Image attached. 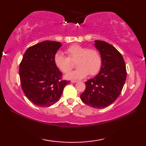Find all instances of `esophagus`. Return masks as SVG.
I'll return each mask as SVG.
<instances>
[{
  "label": "esophagus",
  "mask_w": 146,
  "mask_h": 146,
  "mask_svg": "<svg viewBox=\"0 0 146 146\" xmlns=\"http://www.w3.org/2000/svg\"><path fill=\"white\" fill-rule=\"evenodd\" d=\"M71 82L72 83H76V82H78V81H77V80H71Z\"/></svg>",
  "instance_id": "34e87169"
}]
</instances>
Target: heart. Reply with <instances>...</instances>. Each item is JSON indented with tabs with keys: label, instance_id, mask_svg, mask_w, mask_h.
Wrapping results in <instances>:
<instances>
[{
	"label": "heart",
	"instance_id": "b5f03b06",
	"mask_svg": "<svg viewBox=\"0 0 146 146\" xmlns=\"http://www.w3.org/2000/svg\"><path fill=\"white\" fill-rule=\"evenodd\" d=\"M68 56L57 53L54 56V64L59 70L68 73L72 70L75 62L77 68L66 76V78L76 80L86 77L88 75H95L102 66V57L97 49L73 44L66 49Z\"/></svg>",
	"mask_w": 146,
	"mask_h": 146
}]
</instances>
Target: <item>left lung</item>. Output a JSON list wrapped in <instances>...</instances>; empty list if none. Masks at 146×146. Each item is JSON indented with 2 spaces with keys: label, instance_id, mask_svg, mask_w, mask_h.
I'll return each instance as SVG.
<instances>
[{
  "label": "left lung",
  "instance_id": "obj_1",
  "mask_svg": "<svg viewBox=\"0 0 146 146\" xmlns=\"http://www.w3.org/2000/svg\"><path fill=\"white\" fill-rule=\"evenodd\" d=\"M95 46L102 57V67L95 77L85 82L86 90L80 95L84 103L91 107H108L120 95L126 79L125 64L121 53L114 46L102 40Z\"/></svg>",
  "mask_w": 146,
  "mask_h": 146
}]
</instances>
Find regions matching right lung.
I'll use <instances>...</instances> for the list:
<instances>
[{"label": "right lung", "mask_w": 146, "mask_h": 146, "mask_svg": "<svg viewBox=\"0 0 146 146\" xmlns=\"http://www.w3.org/2000/svg\"><path fill=\"white\" fill-rule=\"evenodd\" d=\"M59 42L46 40L27 49L19 66L21 85L29 101L36 106L49 107L57 102L70 81L54 64V56L60 48Z\"/></svg>", "instance_id": "right-lung-1"}]
</instances>
